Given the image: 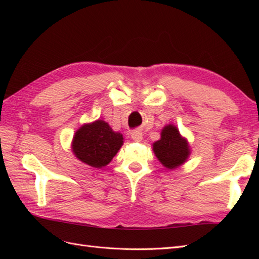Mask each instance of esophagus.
<instances>
[{"label":"esophagus","mask_w":259,"mask_h":259,"mask_svg":"<svg viewBox=\"0 0 259 259\" xmlns=\"http://www.w3.org/2000/svg\"><path fill=\"white\" fill-rule=\"evenodd\" d=\"M132 139L134 140V142H142L143 140V133L140 131H134L132 133Z\"/></svg>","instance_id":"obj_1"}]
</instances>
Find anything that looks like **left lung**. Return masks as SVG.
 Masks as SVG:
<instances>
[{
  "label": "left lung",
  "mask_w": 259,
  "mask_h": 259,
  "mask_svg": "<svg viewBox=\"0 0 259 259\" xmlns=\"http://www.w3.org/2000/svg\"><path fill=\"white\" fill-rule=\"evenodd\" d=\"M153 151L163 165L170 169L182 165L190 153L187 140L180 136L174 125L162 130L161 139L153 144Z\"/></svg>",
  "instance_id": "8db88e82"
}]
</instances>
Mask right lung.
<instances>
[{
    "label": "right lung",
    "mask_w": 259,
    "mask_h": 259,
    "mask_svg": "<svg viewBox=\"0 0 259 259\" xmlns=\"http://www.w3.org/2000/svg\"><path fill=\"white\" fill-rule=\"evenodd\" d=\"M123 145V136L105 121L85 124L76 131L72 151L82 162L93 167L106 166Z\"/></svg>",
    "instance_id": "add662e5"
}]
</instances>
